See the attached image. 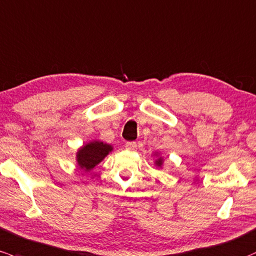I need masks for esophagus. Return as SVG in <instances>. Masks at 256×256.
Returning a JSON list of instances; mask_svg holds the SVG:
<instances>
[{
    "mask_svg": "<svg viewBox=\"0 0 256 256\" xmlns=\"http://www.w3.org/2000/svg\"><path fill=\"white\" fill-rule=\"evenodd\" d=\"M125 147H126V150H136L137 144H136V142H126Z\"/></svg>",
    "mask_w": 256,
    "mask_h": 256,
    "instance_id": "34e87169",
    "label": "esophagus"
}]
</instances>
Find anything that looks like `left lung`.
I'll return each mask as SVG.
<instances>
[{
  "label": "left lung",
  "instance_id": "8db88e82",
  "mask_svg": "<svg viewBox=\"0 0 256 256\" xmlns=\"http://www.w3.org/2000/svg\"><path fill=\"white\" fill-rule=\"evenodd\" d=\"M156 156H158V153H156ZM162 164H164V159H162V156H158V158L156 159V166H158V168H162Z\"/></svg>",
  "mask_w": 256,
  "mask_h": 256
}]
</instances>
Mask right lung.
Instances as JSON below:
<instances>
[{
    "label": "right lung",
    "mask_w": 256,
    "mask_h": 256,
    "mask_svg": "<svg viewBox=\"0 0 256 256\" xmlns=\"http://www.w3.org/2000/svg\"><path fill=\"white\" fill-rule=\"evenodd\" d=\"M113 150V147L102 141H90L76 152V164L80 169L90 172Z\"/></svg>",
    "instance_id": "obj_1"
}]
</instances>
